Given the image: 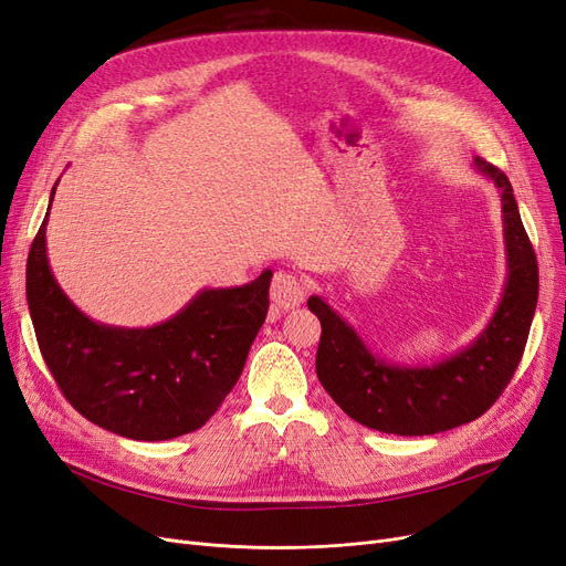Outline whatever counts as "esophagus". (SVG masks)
<instances>
[{"mask_svg": "<svg viewBox=\"0 0 566 566\" xmlns=\"http://www.w3.org/2000/svg\"><path fill=\"white\" fill-rule=\"evenodd\" d=\"M305 282L291 270H277L270 284V301L277 310H294L305 301Z\"/></svg>", "mask_w": 566, "mask_h": 566, "instance_id": "obj_1", "label": "esophagus"}]
</instances>
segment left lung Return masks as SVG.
Masks as SVG:
<instances>
[{"label":"left lung","mask_w":566,"mask_h":566,"mask_svg":"<svg viewBox=\"0 0 566 566\" xmlns=\"http://www.w3.org/2000/svg\"><path fill=\"white\" fill-rule=\"evenodd\" d=\"M473 165L499 188L509 277L490 324L469 347L431 366L389 364L375 357L322 296L307 301L322 322L317 378L331 399L368 429L429 436L473 422L506 389L525 352L538 298L536 254L509 177L483 158Z\"/></svg>","instance_id":"1"}]
</instances>
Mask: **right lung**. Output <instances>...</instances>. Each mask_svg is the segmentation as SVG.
<instances>
[{
	"label": "right lung",
	"mask_w": 566,
	"mask_h": 566,
	"mask_svg": "<svg viewBox=\"0 0 566 566\" xmlns=\"http://www.w3.org/2000/svg\"><path fill=\"white\" fill-rule=\"evenodd\" d=\"M53 193L55 186L51 202ZM46 219L30 249L25 289L41 357L65 399L93 424L133 441L200 429L240 380L268 315L272 270L242 286L202 289L149 328L97 324L53 277Z\"/></svg>",
	"instance_id": "add662e5"
}]
</instances>
